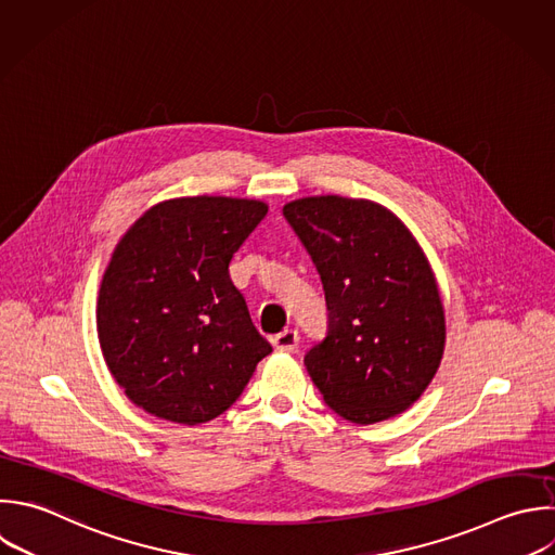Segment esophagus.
<instances>
[{
    "mask_svg": "<svg viewBox=\"0 0 555 555\" xmlns=\"http://www.w3.org/2000/svg\"><path fill=\"white\" fill-rule=\"evenodd\" d=\"M271 343H273V347H275L278 351L291 353V351H295L297 345H299V334H297L295 330H284V332H280L278 336H273Z\"/></svg>",
    "mask_w": 555,
    "mask_h": 555,
    "instance_id": "obj_1",
    "label": "esophagus"
}]
</instances>
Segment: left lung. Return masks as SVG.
Here are the masks:
<instances>
[{
  "label": "left lung",
  "instance_id": "left-lung-1",
  "mask_svg": "<svg viewBox=\"0 0 555 555\" xmlns=\"http://www.w3.org/2000/svg\"><path fill=\"white\" fill-rule=\"evenodd\" d=\"M284 217L312 256L330 312L304 362L325 403L371 425L405 412L444 351V308L431 264L405 223L369 199L317 195Z\"/></svg>",
  "mask_w": 555,
  "mask_h": 555
}]
</instances>
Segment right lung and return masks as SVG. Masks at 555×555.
Returning a JSON list of instances; mask_svg holds the SVG:
<instances>
[{"label":"right lung","mask_w":555,"mask_h":555,"mask_svg":"<svg viewBox=\"0 0 555 555\" xmlns=\"http://www.w3.org/2000/svg\"><path fill=\"white\" fill-rule=\"evenodd\" d=\"M267 212L260 199L176 197L121 236L100 286L98 336L134 405L180 425L208 423L271 353L230 280L232 256Z\"/></svg>","instance_id":"obj_1"}]
</instances>
